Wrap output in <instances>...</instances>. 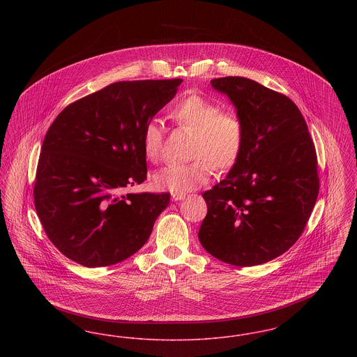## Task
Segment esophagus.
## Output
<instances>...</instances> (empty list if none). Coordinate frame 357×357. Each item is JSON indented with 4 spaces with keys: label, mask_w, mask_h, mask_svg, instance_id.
Here are the masks:
<instances>
[{
    "label": "esophagus",
    "mask_w": 357,
    "mask_h": 357,
    "mask_svg": "<svg viewBox=\"0 0 357 357\" xmlns=\"http://www.w3.org/2000/svg\"><path fill=\"white\" fill-rule=\"evenodd\" d=\"M185 197H186L185 194H176V192H172V194H171V198H172V201H175V202L185 199Z\"/></svg>",
    "instance_id": "esophagus-1"
}]
</instances>
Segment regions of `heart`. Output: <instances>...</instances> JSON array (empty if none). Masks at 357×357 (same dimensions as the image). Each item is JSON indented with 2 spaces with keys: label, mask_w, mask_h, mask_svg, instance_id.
<instances>
[{
  "label": "heart",
  "mask_w": 357,
  "mask_h": 357,
  "mask_svg": "<svg viewBox=\"0 0 357 357\" xmlns=\"http://www.w3.org/2000/svg\"><path fill=\"white\" fill-rule=\"evenodd\" d=\"M171 118L194 132L190 163H172L153 175L160 190L186 194L206 185L214 174V165L229 169L236 165L243 149L245 128L237 115L222 112L217 102L199 93H191L176 102ZM142 147L150 162H158L163 153V127L159 120L147 121L142 134Z\"/></svg>",
  "instance_id": "heart-1"
}]
</instances>
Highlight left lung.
<instances>
[{"instance_id":"8db88e82","label":"left lung","mask_w":357,"mask_h":357,"mask_svg":"<svg viewBox=\"0 0 357 357\" xmlns=\"http://www.w3.org/2000/svg\"><path fill=\"white\" fill-rule=\"evenodd\" d=\"M211 86L233 102L243 123L236 165L204 195L198 238L207 253L236 266L284 255L301 236L319 195L317 156L305 119L282 93L229 76Z\"/></svg>"}]
</instances>
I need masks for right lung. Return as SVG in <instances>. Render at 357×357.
Instances as JSON below:
<instances>
[{"instance_id": "1", "label": "right lung", "mask_w": 357, "mask_h": 357, "mask_svg": "<svg viewBox=\"0 0 357 357\" xmlns=\"http://www.w3.org/2000/svg\"><path fill=\"white\" fill-rule=\"evenodd\" d=\"M183 80L118 82L69 104L44 137L34 206L52 243L86 266L135 255L170 194H123L147 178L142 134Z\"/></svg>"}]
</instances>
